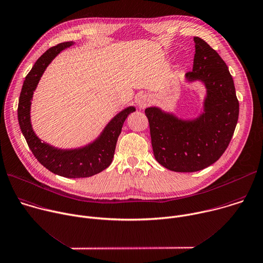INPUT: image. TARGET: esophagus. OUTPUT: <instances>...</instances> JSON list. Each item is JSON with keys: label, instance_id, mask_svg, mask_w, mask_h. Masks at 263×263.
I'll return each mask as SVG.
<instances>
[{"label": "esophagus", "instance_id": "34e87169", "mask_svg": "<svg viewBox=\"0 0 263 263\" xmlns=\"http://www.w3.org/2000/svg\"><path fill=\"white\" fill-rule=\"evenodd\" d=\"M152 102V98L148 96V95H140L137 99V104H138V107L141 109V108H145L146 106H148Z\"/></svg>", "mask_w": 263, "mask_h": 263}]
</instances>
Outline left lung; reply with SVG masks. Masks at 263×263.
I'll return each mask as SVG.
<instances>
[{"instance_id": "1", "label": "left lung", "mask_w": 263, "mask_h": 263, "mask_svg": "<svg viewBox=\"0 0 263 263\" xmlns=\"http://www.w3.org/2000/svg\"><path fill=\"white\" fill-rule=\"evenodd\" d=\"M193 69L186 82L199 81L205 87L201 114L185 120L173 112L151 106L148 119L156 160L177 172H194L219 160L235 130L239 104L227 65L203 39L194 37Z\"/></svg>"}]
</instances>
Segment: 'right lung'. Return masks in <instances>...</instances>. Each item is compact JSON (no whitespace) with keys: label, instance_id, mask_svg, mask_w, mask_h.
I'll list each match as a JSON object with an SVG mask.
<instances>
[{"label":"right lung","instance_id":"add662e5","mask_svg":"<svg viewBox=\"0 0 263 263\" xmlns=\"http://www.w3.org/2000/svg\"><path fill=\"white\" fill-rule=\"evenodd\" d=\"M74 45L73 41L60 43L46 50L35 63L23 84L17 117L21 130L36 159L49 171L58 176L78 179L89 178L107 168L112 162L117 141L127 117L135 111L128 106L117 114L92 142L75 148H59L42 141L34 132L31 123L33 95L45 69L64 49Z\"/></svg>","mask_w":263,"mask_h":263}]
</instances>
